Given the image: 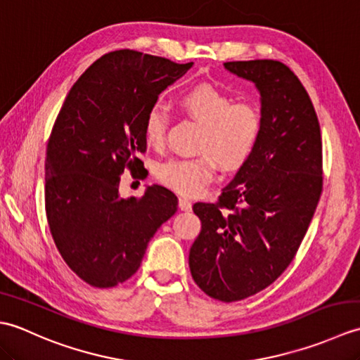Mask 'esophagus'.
<instances>
[{"label":"esophagus","instance_id":"1","mask_svg":"<svg viewBox=\"0 0 360 360\" xmlns=\"http://www.w3.org/2000/svg\"><path fill=\"white\" fill-rule=\"evenodd\" d=\"M179 209L184 212H190L192 210V201H190L186 196H181L179 198Z\"/></svg>","mask_w":360,"mask_h":360}]
</instances>
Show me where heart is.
Segmentation results:
<instances>
[{"instance_id": "heart-1", "label": "heart", "mask_w": 360, "mask_h": 360, "mask_svg": "<svg viewBox=\"0 0 360 360\" xmlns=\"http://www.w3.org/2000/svg\"><path fill=\"white\" fill-rule=\"evenodd\" d=\"M181 110L202 127L198 141L200 156L168 159L156 168L158 179L182 195H198L215 178L217 164L223 172L241 168L254 151L262 131V116L254 103L233 98L212 85H196L178 101ZM167 112L153 106L145 117L143 136L151 147L164 142Z\"/></svg>"}]
</instances>
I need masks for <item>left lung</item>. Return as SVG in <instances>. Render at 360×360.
<instances>
[{
	"label": "left lung",
	"mask_w": 360,
	"mask_h": 360,
	"mask_svg": "<svg viewBox=\"0 0 360 360\" xmlns=\"http://www.w3.org/2000/svg\"><path fill=\"white\" fill-rule=\"evenodd\" d=\"M259 93L262 131L217 204L195 202L201 232L190 248L195 283L226 303L277 280L292 262L322 193V136L311 98L277 60L227 62Z\"/></svg>",
	"instance_id": "obj_1"
}]
</instances>
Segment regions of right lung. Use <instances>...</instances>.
Returning a JSON list of instances; mask_svg holds the SVG:
<instances>
[{
	"label": "right lung",
	"instance_id": "1",
	"mask_svg": "<svg viewBox=\"0 0 360 360\" xmlns=\"http://www.w3.org/2000/svg\"><path fill=\"white\" fill-rule=\"evenodd\" d=\"M193 62L122 49L105 53L74 83L58 112L44 162L46 217L71 271L112 288L139 269L153 235L178 210V198L148 186L124 200L120 174L143 165V124L159 94Z\"/></svg>",
	"mask_w": 360,
	"mask_h": 360
}]
</instances>
